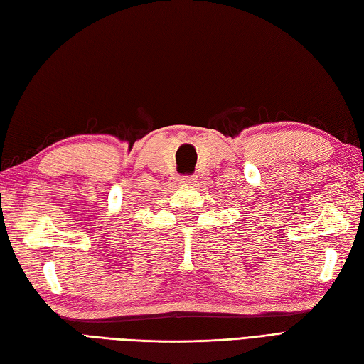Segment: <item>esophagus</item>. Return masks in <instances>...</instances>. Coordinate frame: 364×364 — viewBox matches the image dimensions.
I'll return each mask as SVG.
<instances>
[{
	"instance_id": "34e87169",
	"label": "esophagus",
	"mask_w": 364,
	"mask_h": 364,
	"mask_svg": "<svg viewBox=\"0 0 364 364\" xmlns=\"http://www.w3.org/2000/svg\"><path fill=\"white\" fill-rule=\"evenodd\" d=\"M181 181H184V183H194L196 181V176L194 175H188V176H181L180 178Z\"/></svg>"
}]
</instances>
